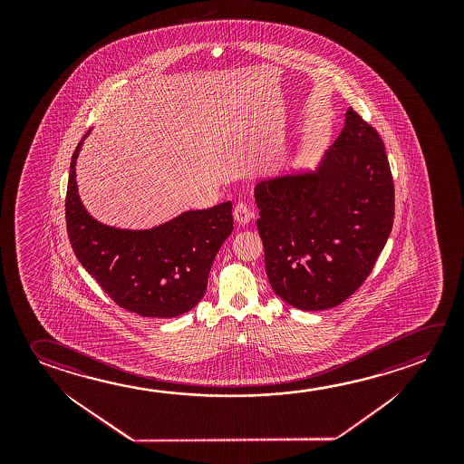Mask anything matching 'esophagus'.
<instances>
[{
  "instance_id": "obj_1",
  "label": "esophagus",
  "mask_w": 464,
  "mask_h": 464,
  "mask_svg": "<svg viewBox=\"0 0 464 464\" xmlns=\"http://www.w3.org/2000/svg\"><path fill=\"white\" fill-rule=\"evenodd\" d=\"M233 215H235V220L239 223V225H247L249 221L254 218V210H252L251 207L247 206V204H237V206L235 207V212H233Z\"/></svg>"
}]
</instances>
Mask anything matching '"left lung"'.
Masks as SVG:
<instances>
[{
    "instance_id": "8db88e82",
    "label": "left lung",
    "mask_w": 464,
    "mask_h": 464,
    "mask_svg": "<svg viewBox=\"0 0 464 464\" xmlns=\"http://www.w3.org/2000/svg\"><path fill=\"white\" fill-rule=\"evenodd\" d=\"M254 194L268 281L301 311L348 299L372 272L395 218L385 147L353 108L315 171L264 179Z\"/></svg>"
}]
</instances>
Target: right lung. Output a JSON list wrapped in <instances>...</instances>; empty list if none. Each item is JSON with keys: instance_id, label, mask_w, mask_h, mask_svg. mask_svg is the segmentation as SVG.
Returning a JSON list of instances; mask_svg holds the SVG:
<instances>
[{"instance_id": "1", "label": "right lung", "mask_w": 464, "mask_h": 464, "mask_svg": "<svg viewBox=\"0 0 464 464\" xmlns=\"http://www.w3.org/2000/svg\"><path fill=\"white\" fill-rule=\"evenodd\" d=\"M82 140L72 153L66 192V228L76 257L122 309L159 319L183 315L206 295L213 258L233 231L231 202L181 213L152 229L107 227L92 218L77 194Z\"/></svg>"}]
</instances>
